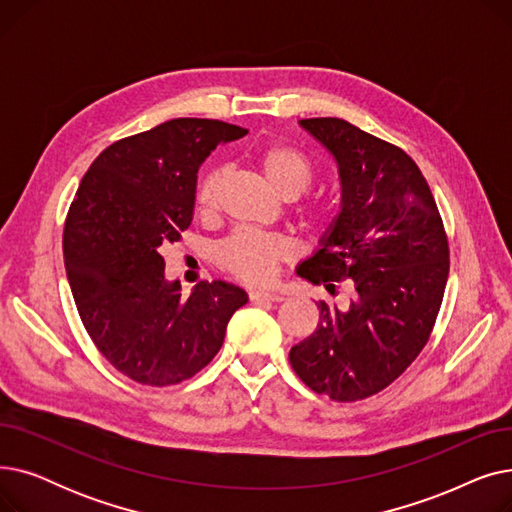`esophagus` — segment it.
I'll return each mask as SVG.
<instances>
[{
    "label": "esophagus",
    "mask_w": 512,
    "mask_h": 512,
    "mask_svg": "<svg viewBox=\"0 0 512 512\" xmlns=\"http://www.w3.org/2000/svg\"><path fill=\"white\" fill-rule=\"evenodd\" d=\"M249 299H251V301H272V303L284 301L282 294L270 292V290H251V292H249Z\"/></svg>",
    "instance_id": "34e87169"
}]
</instances>
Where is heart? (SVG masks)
Wrapping results in <instances>:
<instances>
[{"mask_svg": "<svg viewBox=\"0 0 512 512\" xmlns=\"http://www.w3.org/2000/svg\"><path fill=\"white\" fill-rule=\"evenodd\" d=\"M251 161L282 199H297L315 180V161L292 143H267L251 151ZM226 170L222 166L207 168L197 180L193 205L201 218H209L220 205ZM299 224L311 234H326L340 215V203L330 197H307L294 209ZM294 257L292 240L282 234H265L253 230H236L215 247V263L230 276L265 284L274 280L278 265Z\"/></svg>", "mask_w": 512, "mask_h": 512, "instance_id": "obj_1", "label": "heart"}]
</instances>
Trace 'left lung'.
Instances as JSON below:
<instances>
[{
	"mask_svg": "<svg viewBox=\"0 0 512 512\" xmlns=\"http://www.w3.org/2000/svg\"><path fill=\"white\" fill-rule=\"evenodd\" d=\"M340 166L342 211L299 276L348 305L319 301L315 332L290 348L303 384L336 402L388 388L423 351L450 272L448 234L425 176L400 147L340 118L301 120Z\"/></svg>",
	"mask_w": 512,
	"mask_h": 512,
	"instance_id": "8db88e82",
	"label": "left lung"
}]
</instances>
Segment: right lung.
Returning a JSON list of instances; mask_svg holds the SVG:
<instances>
[{"instance_id": "right-lung-1", "label": "right lung", "mask_w": 512, "mask_h": 512, "mask_svg": "<svg viewBox=\"0 0 512 512\" xmlns=\"http://www.w3.org/2000/svg\"><path fill=\"white\" fill-rule=\"evenodd\" d=\"M242 134L222 120L176 118L105 147L78 184L62 236L72 297L97 351L132 382L193 378L247 303L228 282H199L184 299L161 257L191 226L201 161Z\"/></svg>"}]
</instances>
